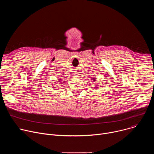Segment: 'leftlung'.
<instances>
[{
  "label": "left lung",
  "instance_id": "obj_1",
  "mask_svg": "<svg viewBox=\"0 0 154 154\" xmlns=\"http://www.w3.org/2000/svg\"><path fill=\"white\" fill-rule=\"evenodd\" d=\"M91 80H93V82H94L96 81V78H93V79H91ZM97 86H99V85H97ZM98 87H99V86H95L94 88H98Z\"/></svg>",
  "mask_w": 154,
  "mask_h": 154
}]
</instances>
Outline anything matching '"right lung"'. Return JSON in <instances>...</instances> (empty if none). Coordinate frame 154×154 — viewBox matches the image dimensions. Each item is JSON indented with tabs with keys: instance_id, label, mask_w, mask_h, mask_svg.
I'll return each mask as SVG.
<instances>
[{
	"instance_id": "add662e5",
	"label": "right lung",
	"mask_w": 154,
	"mask_h": 154,
	"mask_svg": "<svg viewBox=\"0 0 154 154\" xmlns=\"http://www.w3.org/2000/svg\"><path fill=\"white\" fill-rule=\"evenodd\" d=\"M60 80H61V79H60ZM59 82H60V80H59Z\"/></svg>"
}]
</instances>
